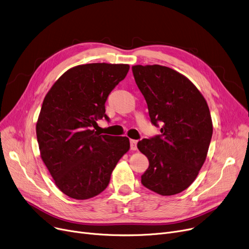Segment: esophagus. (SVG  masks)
I'll return each mask as SVG.
<instances>
[{"instance_id":"34e87169","label":"esophagus","mask_w":249,"mask_h":249,"mask_svg":"<svg viewBox=\"0 0 249 249\" xmlns=\"http://www.w3.org/2000/svg\"><path fill=\"white\" fill-rule=\"evenodd\" d=\"M137 140L135 139H130V148L131 150H136L137 149Z\"/></svg>"}]
</instances>
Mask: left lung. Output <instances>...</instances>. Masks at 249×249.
I'll use <instances>...</instances> for the list:
<instances>
[{"label":"left lung","mask_w":249,"mask_h":249,"mask_svg":"<svg viewBox=\"0 0 249 249\" xmlns=\"http://www.w3.org/2000/svg\"><path fill=\"white\" fill-rule=\"evenodd\" d=\"M136 85L147 103L151 123L161 134L143 138L138 149L149 166L141 184L162 196L189 188L205 162L213 125L205 98L179 72L162 65H134Z\"/></svg>","instance_id":"1"}]
</instances>
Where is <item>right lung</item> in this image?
<instances>
[{
    "label": "right lung",
    "mask_w": 249,
    "mask_h": 249,
    "mask_svg": "<svg viewBox=\"0 0 249 249\" xmlns=\"http://www.w3.org/2000/svg\"><path fill=\"white\" fill-rule=\"evenodd\" d=\"M128 71V64L77 65L65 71L44 98L36 124L39 150L57 188L72 199L102 193L130 148L127 137L93 129L98 120H110L105 103Z\"/></svg>",
    "instance_id": "1"
}]
</instances>
